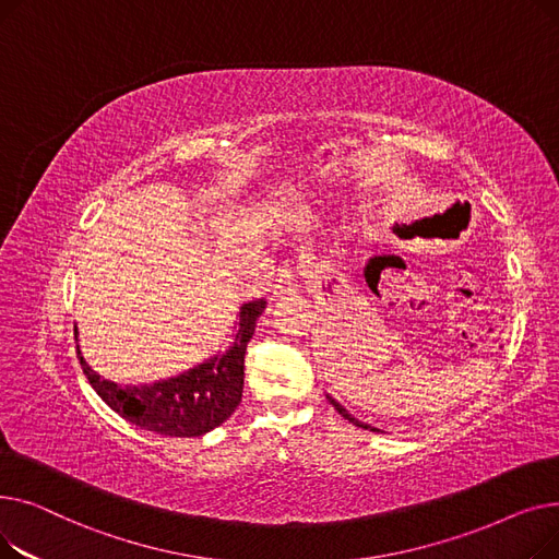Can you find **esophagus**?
I'll return each mask as SVG.
<instances>
[{
	"label": "esophagus",
	"mask_w": 559,
	"mask_h": 559,
	"mask_svg": "<svg viewBox=\"0 0 559 559\" xmlns=\"http://www.w3.org/2000/svg\"><path fill=\"white\" fill-rule=\"evenodd\" d=\"M297 270H299V264L289 262V260L283 264V267H278V272L274 276V297L276 299L295 295V292H297Z\"/></svg>",
	"instance_id": "esophagus-1"
}]
</instances>
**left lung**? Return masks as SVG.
<instances>
[{
    "label": "left lung",
    "instance_id": "8db88e82",
    "mask_svg": "<svg viewBox=\"0 0 559 559\" xmlns=\"http://www.w3.org/2000/svg\"><path fill=\"white\" fill-rule=\"evenodd\" d=\"M326 399H329V403H331V405L337 409V413H340L344 419H348V421L354 424V426H358V428H365V430H373V432H378V428H373V426H369V424H362V421H358L356 417H350V415L346 413V407H342V405H340V403H337L333 396H326Z\"/></svg>",
    "mask_w": 559,
    "mask_h": 559
}]
</instances>
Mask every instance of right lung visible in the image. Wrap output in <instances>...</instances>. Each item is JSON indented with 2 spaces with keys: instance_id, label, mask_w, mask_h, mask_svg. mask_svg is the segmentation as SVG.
I'll return each mask as SVG.
<instances>
[{
  "instance_id": "1",
  "label": "right lung",
  "mask_w": 559,
  "mask_h": 559,
  "mask_svg": "<svg viewBox=\"0 0 559 559\" xmlns=\"http://www.w3.org/2000/svg\"><path fill=\"white\" fill-rule=\"evenodd\" d=\"M264 306V299L245 304L240 331L228 354L154 385L120 388L87 367L81 350H76V358L104 403L133 426L169 437H199L222 426L238 409L245 390L247 344Z\"/></svg>"
}]
</instances>
